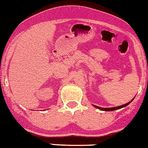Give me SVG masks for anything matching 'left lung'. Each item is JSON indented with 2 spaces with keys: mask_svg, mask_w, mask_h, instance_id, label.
Returning <instances> with one entry per match:
<instances>
[{
  "mask_svg": "<svg viewBox=\"0 0 148 148\" xmlns=\"http://www.w3.org/2000/svg\"><path fill=\"white\" fill-rule=\"evenodd\" d=\"M134 99V97L132 99V101H130V102H128V103H125V104H124V105H122V106H116V107H112V108H101V107H99V106H96V105H93V106H94V107H96V109H100V110H101V111H105V112H112V111L117 110V109H122V108L125 107V106H127V105L130 104V103H131L133 99Z\"/></svg>",
  "mask_w": 148,
  "mask_h": 148,
  "instance_id": "left-lung-1",
  "label": "left lung"
}]
</instances>
